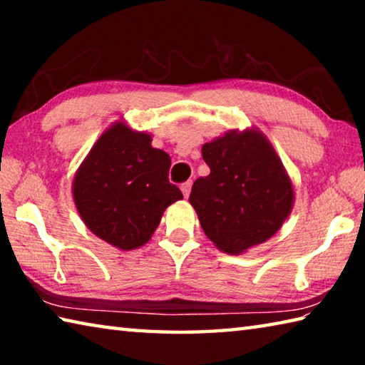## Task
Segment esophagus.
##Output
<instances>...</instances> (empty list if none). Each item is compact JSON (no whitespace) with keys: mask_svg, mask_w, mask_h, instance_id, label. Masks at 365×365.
<instances>
[{"mask_svg":"<svg viewBox=\"0 0 365 365\" xmlns=\"http://www.w3.org/2000/svg\"><path fill=\"white\" fill-rule=\"evenodd\" d=\"M180 190H182V193H183V196H185V197H188V195H190V191H191V182H185V183H182V187H180Z\"/></svg>","mask_w":365,"mask_h":365,"instance_id":"obj_1","label":"esophagus"}]
</instances>
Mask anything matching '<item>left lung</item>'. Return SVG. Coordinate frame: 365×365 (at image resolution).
I'll list each match as a JSON object with an SVG mask.
<instances>
[{"mask_svg":"<svg viewBox=\"0 0 365 365\" xmlns=\"http://www.w3.org/2000/svg\"><path fill=\"white\" fill-rule=\"evenodd\" d=\"M211 169L193 183L190 205L206 237L227 255H242L280 230L294 202L292 178L256 127L230 130L201 148Z\"/></svg>","mask_w":365,"mask_h":365,"instance_id":"1","label":"left lung"}]
</instances>
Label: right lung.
I'll return each mask as SVG.
<instances>
[{"mask_svg":"<svg viewBox=\"0 0 365 365\" xmlns=\"http://www.w3.org/2000/svg\"><path fill=\"white\" fill-rule=\"evenodd\" d=\"M151 135L117 120L91 146L72 182L83 224L120 251L146 245L172 202L183 200L169 182V154Z\"/></svg>","mask_w":365,"mask_h":365,"instance_id":"obj_1","label":"right lung"}]
</instances>
